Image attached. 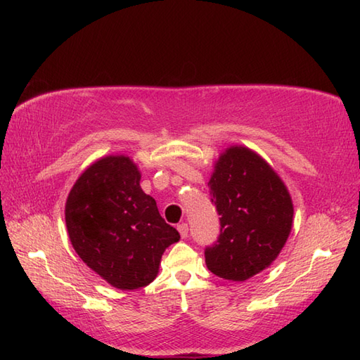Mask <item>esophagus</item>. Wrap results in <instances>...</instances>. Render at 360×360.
Wrapping results in <instances>:
<instances>
[{
    "label": "esophagus",
    "mask_w": 360,
    "mask_h": 360,
    "mask_svg": "<svg viewBox=\"0 0 360 360\" xmlns=\"http://www.w3.org/2000/svg\"><path fill=\"white\" fill-rule=\"evenodd\" d=\"M178 231H179V233H181V236L182 238H187L188 236V224L187 223H181V224H178Z\"/></svg>",
    "instance_id": "obj_1"
}]
</instances>
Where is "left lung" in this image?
Here are the masks:
<instances>
[{
  "instance_id": "obj_1",
  "label": "left lung",
  "mask_w": 360,
  "mask_h": 360,
  "mask_svg": "<svg viewBox=\"0 0 360 360\" xmlns=\"http://www.w3.org/2000/svg\"><path fill=\"white\" fill-rule=\"evenodd\" d=\"M219 218L217 241L204 250L209 271L244 281L269 266L289 236L294 207L278 174L254 151L232 147L209 181Z\"/></svg>"
}]
</instances>
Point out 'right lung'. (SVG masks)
<instances>
[{
  "label": "right lung",
  "instance_id": "obj_1",
  "mask_svg": "<svg viewBox=\"0 0 360 360\" xmlns=\"http://www.w3.org/2000/svg\"><path fill=\"white\" fill-rule=\"evenodd\" d=\"M65 218L79 257L119 289L150 285L164 250L181 238L143 193L141 173L127 156H106L86 168L68 196Z\"/></svg>",
  "mask_w": 360,
  "mask_h": 360
}]
</instances>
